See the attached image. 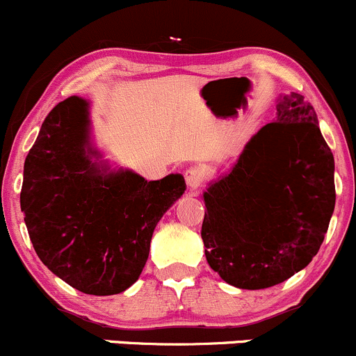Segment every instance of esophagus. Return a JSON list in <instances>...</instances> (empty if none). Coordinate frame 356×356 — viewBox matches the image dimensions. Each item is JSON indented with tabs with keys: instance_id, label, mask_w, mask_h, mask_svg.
<instances>
[{
	"instance_id": "1",
	"label": "esophagus",
	"mask_w": 356,
	"mask_h": 356,
	"mask_svg": "<svg viewBox=\"0 0 356 356\" xmlns=\"http://www.w3.org/2000/svg\"><path fill=\"white\" fill-rule=\"evenodd\" d=\"M185 179H186V185H188L191 190H197L203 183V171L197 166L188 168V170L185 171Z\"/></svg>"
}]
</instances>
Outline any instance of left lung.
<instances>
[{
	"mask_svg": "<svg viewBox=\"0 0 356 356\" xmlns=\"http://www.w3.org/2000/svg\"><path fill=\"white\" fill-rule=\"evenodd\" d=\"M334 200V158L313 106L281 94L274 122L203 191L207 262L238 289L281 284L318 254Z\"/></svg>",
	"mask_w": 356,
	"mask_h": 356,
	"instance_id": "1",
	"label": "left lung"
}]
</instances>
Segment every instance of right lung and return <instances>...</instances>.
I'll list each match as a JSON object with an SVG mask.
<instances>
[{
    "label": "right lung",
    "instance_id": "right-lung-1",
    "mask_svg": "<svg viewBox=\"0 0 356 356\" xmlns=\"http://www.w3.org/2000/svg\"><path fill=\"white\" fill-rule=\"evenodd\" d=\"M89 107L72 95L50 111L25 159L19 203L40 261L75 289L111 296L138 281L158 222L186 185L178 173L147 181L99 161Z\"/></svg>",
    "mask_w": 356,
    "mask_h": 356
}]
</instances>
